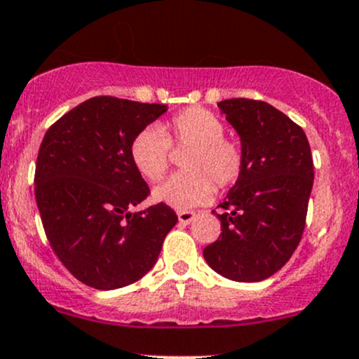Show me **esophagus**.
Listing matches in <instances>:
<instances>
[{"label":"esophagus","mask_w":359,"mask_h":359,"mask_svg":"<svg viewBox=\"0 0 359 359\" xmlns=\"http://www.w3.org/2000/svg\"><path fill=\"white\" fill-rule=\"evenodd\" d=\"M193 219H195V213H193V212H188V210L178 212V220H180L181 225H188Z\"/></svg>","instance_id":"esophagus-1"}]
</instances>
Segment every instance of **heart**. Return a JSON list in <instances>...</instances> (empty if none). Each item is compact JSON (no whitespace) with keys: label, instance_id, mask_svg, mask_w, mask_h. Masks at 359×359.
<instances>
[{"label":"heart","instance_id":"b5f03b06","mask_svg":"<svg viewBox=\"0 0 359 359\" xmlns=\"http://www.w3.org/2000/svg\"><path fill=\"white\" fill-rule=\"evenodd\" d=\"M224 134V122L210 110L184 108L168 120L163 132L142 128L130 142V159L144 178L158 183L171 164V147L190 149L183 158L184 171L154 190L158 201L187 210L210 200L215 187L225 190L243 175V146Z\"/></svg>","mask_w":359,"mask_h":359}]
</instances>
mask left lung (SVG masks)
Listing matches in <instances>:
<instances>
[{"label":"left lung","mask_w":359,"mask_h":359,"mask_svg":"<svg viewBox=\"0 0 359 359\" xmlns=\"http://www.w3.org/2000/svg\"><path fill=\"white\" fill-rule=\"evenodd\" d=\"M241 135L244 169L217 213L219 239L203 249L213 271L232 281H261L287 264L300 244L313 184L305 132L259 100L219 103Z\"/></svg>","instance_id":"obj_1"}]
</instances>
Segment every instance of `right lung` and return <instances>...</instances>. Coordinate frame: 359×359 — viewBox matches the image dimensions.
<instances>
[{
	"label": "right lung",
	"mask_w": 359,
	"mask_h": 359,
	"mask_svg": "<svg viewBox=\"0 0 359 359\" xmlns=\"http://www.w3.org/2000/svg\"><path fill=\"white\" fill-rule=\"evenodd\" d=\"M166 104L95 96L43 135L35 200L52 251L88 287L135 283L156 264L178 222L166 203L132 213L151 193L130 159V142Z\"/></svg>",
	"instance_id": "1"
}]
</instances>
